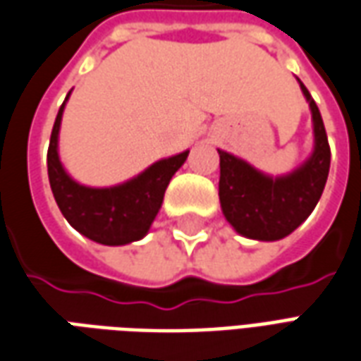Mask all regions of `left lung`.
Instances as JSON below:
<instances>
[{"label":"left lung","mask_w":361,"mask_h":361,"mask_svg":"<svg viewBox=\"0 0 361 361\" xmlns=\"http://www.w3.org/2000/svg\"><path fill=\"white\" fill-rule=\"evenodd\" d=\"M299 81V79H298ZM313 118V152L282 176L264 175L245 159L219 153V202L235 231L255 241H280L295 231L315 209L331 169V147L319 106L299 81Z\"/></svg>","instance_id":"left-lung-1"}]
</instances>
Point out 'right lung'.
Here are the masks:
<instances>
[{
	"instance_id": "right-lung-1",
	"label": "right lung",
	"mask_w": 361,
	"mask_h": 361,
	"mask_svg": "<svg viewBox=\"0 0 361 361\" xmlns=\"http://www.w3.org/2000/svg\"><path fill=\"white\" fill-rule=\"evenodd\" d=\"M58 111L48 147V178L58 208L75 231L109 247L144 239L163 204L171 178L188 157V149L155 161L140 175L116 186H85L68 175L58 153L66 103Z\"/></svg>"
}]
</instances>
